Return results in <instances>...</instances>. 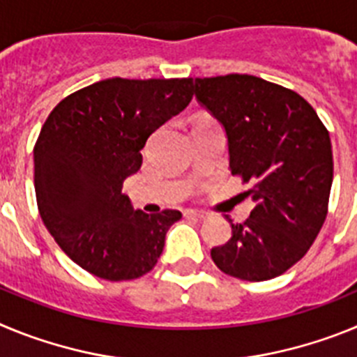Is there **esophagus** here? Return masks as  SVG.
<instances>
[{"label":"esophagus","mask_w":357,"mask_h":357,"mask_svg":"<svg viewBox=\"0 0 357 357\" xmlns=\"http://www.w3.org/2000/svg\"><path fill=\"white\" fill-rule=\"evenodd\" d=\"M184 216L188 218H195V220H204V218H207V214L204 213V211H195V209H188L184 213Z\"/></svg>","instance_id":"esophagus-1"}]
</instances>
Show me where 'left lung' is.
Listing matches in <instances>:
<instances>
[{
  "label": "left lung",
  "mask_w": 357,
  "mask_h": 357,
  "mask_svg": "<svg viewBox=\"0 0 357 357\" xmlns=\"http://www.w3.org/2000/svg\"><path fill=\"white\" fill-rule=\"evenodd\" d=\"M195 96L222 123L232 175L254 209L211 250L236 279L259 282L301 261L326 222L333 185L329 132L301 94L252 75L197 78Z\"/></svg>",
  "instance_id": "left-lung-1"
}]
</instances>
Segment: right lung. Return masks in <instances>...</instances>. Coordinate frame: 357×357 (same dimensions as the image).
<instances>
[{"label": "right lung", "mask_w": 357, "mask_h": 357, "mask_svg": "<svg viewBox=\"0 0 357 357\" xmlns=\"http://www.w3.org/2000/svg\"><path fill=\"white\" fill-rule=\"evenodd\" d=\"M193 78H107L64 98L33 148L40 218L78 266L107 280L144 275L162 254L181 211H135L123 182L141 168V150L185 109Z\"/></svg>", "instance_id": "obj_1"}]
</instances>
